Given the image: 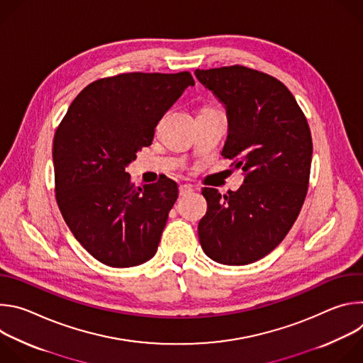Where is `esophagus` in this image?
Returning <instances> with one entry per match:
<instances>
[{
  "label": "esophagus",
  "mask_w": 363,
  "mask_h": 363,
  "mask_svg": "<svg viewBox=\"0 0 363 363\" xmlns=\"http://www.w3.org/2000/svg\"><path fill=\"white\" fill-rule=\"evenodd\" d=\"M191 192H192V186H191V185L184 184V185L179 186V196H186V195L191 194Z\"/></svg>",
  "instance_id": "34e87169"
}]
</instances>
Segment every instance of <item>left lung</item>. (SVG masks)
Returning <instances> with one entry per match:
<instances>
[{
  "instance_id": "left-lung-1",
  "label": "left lung",
  "mask_w": 363,
  "mask_h": 363,
  "mask_svg": "<svg viewBox=\"0 0 363 363\" xmlns=\"http://www.w3.org/2000/svg\"><path fill=\"white\" fill-rule=\"evenodd\" d=\"M228 121L221 155L235 160L244 182L224 196L203 188L206 214L198 224L203 252L227 266L260 260L294 224L307 194L313 143L307 121L277 79L231 66L195 70Z\"/></svg>"
}]
</instances>
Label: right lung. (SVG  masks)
Instances as JSON below:
<instances>
[{
    "instance_id": "obj_1",
    "label": "right lung",
    "mask_w": 363,
    "mask_h": 363,
    "mask_svg": "<svg viewBox=\"0 0 363 363\" xmlns=\"http://www.w3.org/2000/svg\"><path fill=\"white\" fill-rule=\"evenodd\" d=\"M194 84L188 72L100 79L79 93L57 128L59 208L76 240L100 263L135 267L157 254L178 185L165 177L135 186L125 168L152 143L158 122Z\"/></svg>"
}]
</instances>
